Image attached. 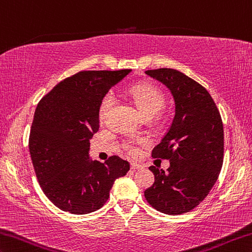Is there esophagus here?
Segmentation results:
<instances>
[{
	"label": "esophagus",
	"instance_id": "esophagus-1",
	"mask_svg": "<svg viewBox=\"0 0 252 252\" xmlns=\"http://www.w3.org/2000/svg\"><path fill=\"white\" fill-rule=\"evenodd\" d=\"M141 168L142 166L137 163H130V169L133 170V171H136V170H139Z\"/></svg>",
	"mask_w": 252,
	"mask_h": 252
}]
</instances>
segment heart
<instances>
[{"label":"heart","instance_id":"heart-1","mask_svg":"<svg viewBox=\"0 0 252 252\" xmlns=\"http://www.w3.org/2000/svg\"><path fill=\"white\" fill-rule=\"evenodd\" d=\"M129 94L139 110L145 118H152L157 115L165 103V95L160 88L151 83H141L130 88ZM116 102V98L113 92H109L103 96L99 104V119L104 122L109 116ZM148 141L145 138H139L136 141L128 139L124 142L123 148L129 157H137L139 153V145H145Z\"/></svg>","mask_w":252,"mask_h":252}]
</instances>
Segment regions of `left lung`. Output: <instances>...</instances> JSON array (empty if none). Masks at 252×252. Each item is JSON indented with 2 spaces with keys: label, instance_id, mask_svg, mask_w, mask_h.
<instances>
[{
  "label": "left lung",
  "instance_id": "left-lung-1",
  "mask_svg": "<svg viewBox=\"0 0 252 252\" xmlns=\"http://www.w3.org/2000/svg\"><path fill=\"white\" fill-rule=\"evenodd\" d=\"M170 89L176 115L152 158L170 161L166 171L152 165L154 184L146 202L168 215L190 212L206 198L223 165L224 130L214 100L202 84L173 68L145 72Z\"/></svg>",
  "mask_w": 252,
  "mask_h": 252
}]
</instances>
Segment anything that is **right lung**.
<instances>
[{
  "mask_svg": "<svg viewBox=\"0 0 252 252\" xmlns=\"http://www.w3.org/2000/svg\"><path fill=\"white\" fill-rule=\"evenodd\" d=\"M130 69L81 71L57 83L36 108L29 151L38 183L56 207L88 214L102 207L115 180L129 163L117 156L101 163L89 158L99 130V104Z\"/></svg>",
  "mask_w": 252,
  "mask_h": 252,
  "instance_id": "1",
  "label": "right lung"
}]
</instances>
